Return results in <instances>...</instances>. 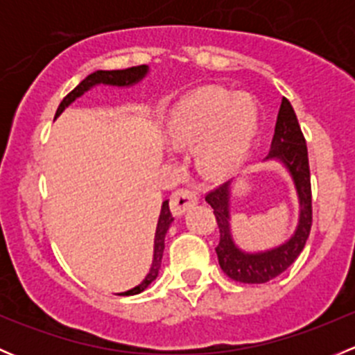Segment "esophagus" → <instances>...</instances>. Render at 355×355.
Here are the masks:
<instances>
[{
  "mask_svg": "<svg viewBox=\"0 0 355 355\" xmlns=\"http://www.w3.org/2000/svg\"><path fill=\"white\" fill-rule=\"evenodd\" d=\"M199 200V194L198 191L194 189H178L171 194L170 199V206H171V213L175 216H182L187 209H191L192 206H196Z\"/></svg>",
  "mask_w": 355,
  "mask_h": 355,
  "instance_id": "34e87169",
  "label": "esophagus"
}]
</instances>
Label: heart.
Returning a JSON list of instances; mask_svg holds the SVG:
<instances>
[{
  "label": "heart",
  "instance_id": "obj_1",
  "mask_svg": "<svg viewBox=\"0 0 355 355\" xmlns=\"http://www.w3.org/2000/svg\"><path fill=\"white\" fill-rule=\"evenodd\" d=\"M259 121L256 99L245 92L206 87L182 99L170 116L175 144H198L202 166L221 175L247 155Z\"/></svg>",
  "mask_w": 355,
  "mask_h": 355
}]
</instances>
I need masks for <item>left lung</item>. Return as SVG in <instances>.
<instances>
[{"label":"left lung","mask_w":355,"mask_h":355,"mask_svg":"<svg viewBox=\"0 0 355 355\" xmlns=\"http://www.w3.org/2000/svg\"><path fill=\"white\" fill-rule=\"evenodd\" d=\"M266 159H278L292 175L295 184L297 196L300 204L299 225L295 234L285 244L275 247L264 252H244L234 244L230 234V182L218 185L216 189L206 194L207 204H211L220 228V242L216 245L218 263L221 270L232 280L241 284H266L275 277L284 273L285 270L299 257L309 237L311 225H313V199H311V173L307 146L300 130L299 120L295 116L292 105L287 98L282 99L278 111L277 127H275L273 142H271L270 155Z\"/></svg>","instance_id":"8db88e82"}]
</instances>
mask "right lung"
Instances as JSON below:
<instances>
[{
    "mask_svg": "<svg viewBox=\"0 0 355 355\" xmlns=\"http://www.w3.org/2000/svg\"><path fill=\"white\" fill-rule=\"evenodd\" d=\"M149 68L146 65H139V67H132V68H125V70H98L94 73L87 75L77 87L73 89L71 92L63 98V101L60 103L58 110H56V116L62 114V111L67 108L70 103H73L75 99L80 98L85 91H89L91 87L98 84H105V85H118V87H127V85L135 84V82L141 80L146 73H148ZM171 221H173V216H171L170 206H168V200H164L163 206H161V214L159 220H157V227H156V237H155V257H153V264L149 273L146 275L144 280L134 287L132 290H127V292H121L118 295H135V293L144 292L153 282L156 280L157 271L161 268V259H163V250H164V235H166L168 228H170Z\"/></svg>",
    "mask_w": 355,
    "mask_h": 355,
    "instance_id": "add662e5",
    "label": "right lung"
}]
</instances>
